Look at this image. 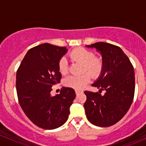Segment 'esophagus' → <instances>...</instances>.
I'll use <instances>...</instances> for the list:
<instances>
[{
    "label": "esophagus",
    "mask_w": 146,
    "mask_h": 146,
    "mask_svg": "<svg viewBox=\"0 0 146 146\" xmlns=\"http://www.w3.org/2000/svg\"><path fill=\"white\" fill-rule=\"evenodd\" d=\"M80 93H81L80 91H78V90H76V95H77V96H78V95H79Z\"/></svg>",
    "instance_id": "1"
}]
</instances>
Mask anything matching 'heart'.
I'll return each instance as SVG.
<instances>
[{
  "instance_id": "b5f03b06",
  "label": "heart",
  "mask_w": 146,
  "mask_h": 146,
  "mask_svg": "<svg viewBox=\"0 0 146 146\" xmlns=\"http://www.w3.org/2000/svg\"><path fill=\"white\" fill-rule=\"evenodd\" d=\"M70 57L73 61L83 64V72L87 71L94 78H96L102 71L103 62L100 58L95 57L92 51L82 47H78L72 50ZM59 72L62 75L68 73V61L65 57L61 58L58 64ZM90 77L88 73H84L80 76H70L64 80V85L76 90H82L90 82Z\"/></svg>"
}]
</instances>
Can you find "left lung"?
<instances>
[{"label":"left lung","instance_id":"1","mask_svg":"<svg viewBox=\"0 0 146 146\" xmlns=\"http://www.w3.org/2000/svg\"><path fill=\"white\" fill-rule=\"evenodd\" d=\"M86 47L95 48L102 56V71L92 85L99 91H106L104 95L85 92L86 116L93 125L110 127L125 115L132 104L135 90L134 68L128 56L117 46L99 42Z\"/></svg>","mask_w":146,"mask_h":146}]
</instances>
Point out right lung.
Wrapping results in <instances>:
<instances>
[{
  "label": "right lung",
  "instance_id": "add662e5",
  "mask_svg": "<svg viewBox=\"0 0 146 146\" xmlns=\"http://www.w3.org/2000/svg\"><path fill=\"white\" fill-rule=\"evenodd\" d=\"M66 47L44 43L30 49L17 71L16 88L21 108L34 125L54 129L64 125L76 98L74 90L62 87L52 96V87L61 78L59 61L66 54Z\"/></svg>",
  "mask_w": 146,
  "mask_h": 146
}]
</instances>
